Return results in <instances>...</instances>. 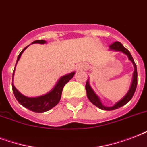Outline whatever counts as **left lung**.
Here are the masks:
<instances>
[{"label":"left lung","mask_w":147,"mask_h":147,"mask_svg":"<svg viewBox=\"0 0 147 147\" xmlns=\"http://www.w3.org/2000/svg\"><path fill=\"white\" fill-rule=\"evenodd\" d=\"M110 49H112V50L115 51H121L122 53H123L124 54L127 55L129 59L133 62L134 64V76H133V81L132 84H131V86H130V90L128 91V92L127 93L125 96L123 97L122 99H121L120 101H118L117 103H116L114 106L112 107H106V106H104V105L101 104L100 99L98 98V97L97 96L96 94H94V92H93V90L92 89V88L90 87L89 84H88V82L87 81L86 82V85H85V90H86V92H87V96L88 98L89 99V100L95 106H97L98 107H99L100 109L101 110H106V111H111V110H115L117 109L119 107H122L123 105H125L126 104H127L131 98H133L134 94V92L136 91V88H137V65L135 64L134 60L133 59L132 55L130 54V53L127 49H126L125 47H123V45L121 44L120 42H113L112 44L110 45Z\"/></svg>","instance_id":"8db88e82"}]
</instances>
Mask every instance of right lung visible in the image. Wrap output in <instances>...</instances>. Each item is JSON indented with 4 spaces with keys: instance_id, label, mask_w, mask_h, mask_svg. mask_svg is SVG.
<instances>
[{
    "instance_id": "right-lung-1",
    "label": "right lung",
    "mask_w": 147,
    "mask_h": 147,
    "mask_svg": "<svg viewBox=\"0 0 147 147\" xmlns=\"http://www.w3.org/2000/svg\"><path fill=\"white\" fill-rule=\"evenodd\" d=\"M45 42H46L45 40H36L32 43H41V44H43ZM27 47H28V46L25 47L20 52L18 57H17V63L18 62V60L20 59V56H21L22 53H24V51ZM17 63H16V65H17ZM16 65H15V67H16ZM13 74H14V71H13ZM74 75H75V72H71V73L68 74V75H65V76L61 77L59 78V80L58 81V82L56 83L55 87L53 88V89L50 91L49 93H47L44 95H42V96L36 97V98H28V97L24 96L17 91V88L14 87V85H13L12 82L13 92V94H14L15 98L17 100V101L26 108L30 110L33 112H36V113L46 112L47 111H49V110L52 109L53 107H55V105L59 102L60 98L62 96V89H63L65 85L67 82H69V81L73 77Z\"/></svg>"
}]
</instances>
